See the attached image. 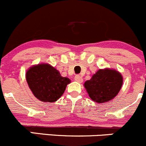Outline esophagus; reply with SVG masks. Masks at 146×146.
Returning a JSON list of instances; mask_svg holds the SVG:
<instances>
[{
  "mask_svg": "<svg viewBox=\"0 0 146 146\" xmlns=\"http://www.w3.org/2000/svg\"><path fill=\"white\" fill-rule=\"evenodd\" d=\"M75 80L78 82V83H82V82H83V78L80 76H79V75H76V76H75Z\"/></svg>",
  "mask_w": 146,
  "mask_h": 146,
  "instance_id": "obj_1",
  "label": "esophagus"
}]
</instances>
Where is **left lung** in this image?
<instances>
[{"label":"left lung","instance_id":"left-lung-1","mask_svg":"<svg viewBox=\"0 0 146 146\" xmlns=\"http://www.w3.org/2000/svg\"><path fill=\"white\" fill-rule=\"evenodd\" d=\"M123 84L121 73L115 70H99L84 83L89 96L96 103L112 100L119 93Z\"/></svg>","mask_w":146,"mask_h":146}]
</instances>
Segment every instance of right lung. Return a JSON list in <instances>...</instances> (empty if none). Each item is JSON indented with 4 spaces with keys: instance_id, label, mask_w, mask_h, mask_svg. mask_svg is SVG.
Segmentation results:
<instances>
[{
    "instance_id": "obj_1",
    "label": "right lung",
    "mask_w": 146,
    "mask_h": 146,
    "mask_svg": "<svg viewBox=\"0 0 146 146\" xmlns=\"http://www.w3.org/2000/svg\"><path fill=\"white\" fill-rule=\"evenodd\" d=\"M26 80L34 96L43 102L53 103L63 94L70 80L62 77L58 70L48 64H38L26 72Z\"/></svg>"
}]
</instances>
